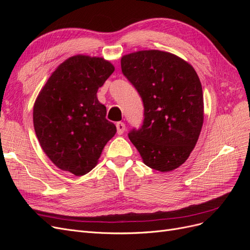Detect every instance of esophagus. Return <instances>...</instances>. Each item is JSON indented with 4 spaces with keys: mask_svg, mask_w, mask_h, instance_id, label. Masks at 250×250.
I'll use <instances>...</instances> for the list:
<instances>
[{
    "mask_svg": "<svg viewBox=\"0 0 250 250\" xmlns=\"http://www.w3.org/2000/svg\"><path fill=\"white\" fill-rule=\"evenodd\" d=\"M116 126H117V131H118V134H123V133H124V131H125V129H126L125 124H124L123 122H118V123L116 124Z\"/></svg>",
    "mask_w": 250,
    "mask_h": 250,
    "instance_id": "esophagus-1",
    "label": "esophagus"
}]
</instances>
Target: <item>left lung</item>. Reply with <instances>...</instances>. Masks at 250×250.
<instances>
[{
	"mask_svg": "<svg viewBox=\"0 0 250 250\" xmlns=\"http://www.w3.org/2000/svg\"><path fill=\"white\" fill-rule=\"evenodd\" d=\"M121 67L144 104L143 124L129 131V140L151 169H176L190 156L203 124L197 73L176 55L158 50L125 55Z\"/></svg>",
	"mask_w": 250,
	"mask_h": 250,
	"instance_id": "8db88e82",
	"label": "left lung"
}]
</instances>
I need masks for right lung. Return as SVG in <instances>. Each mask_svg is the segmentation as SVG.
I'll return each instance as SVG.
<instances>
[{"mask_svg": "<svg viewBox=\"0 0 250 250\" xmlns=\"http://www.w3.org/2000/svg\"><path fill=\"white\" fill-rule=\"evenodd\" d=\"M115 71L99 57L66 59L51 75L35 101L33 124L44 153L59 169L81 176L98 163L117 127L106 120L98 88Z\"/></svg>", "mask_w": 250, "mask_h": 250, "instance_id": "add662e5", "label": "right lung"}]
</instances>
